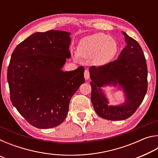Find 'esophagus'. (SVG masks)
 Listing matches in <instances>:
<instances>
[{
	"mask_svg": "<svg viewBox=\"0 0 158 158\" xmlns=\"http://www.w3.org/2000/svg\"><path fill=\"white\" fill-rule=\"evenodd\" d=\"M84 78L85 80H88L90 78L89 71L87 70V69H85V70L84 71Z\"/></svg>",
	"mask_w": 158,
	"mask_h": 158,
	"instance_id": "34e87169",
	"label": "esophagus"
}]
</instances>
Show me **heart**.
<instances>
[{"label": "heart", "mask_w": 158, "mask_h": 158, "mask_svg": "<svg viewBox=\"0 0 158 158\" xmlns=\"http://www.w3.org/2000/svg\"><path fill=\"white\" fill-rule=\"evenodd\" d=\"M118 52V44L110 36L104 33H96L83 39L78 47V52L74 55L75 59L79 56L93 58L98 63H109L115 57Z\"/></svg>", "instance_id": "1"}]
</instances>
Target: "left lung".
Here are the masks:
<instances>
[{
  "label": "left lung",
  "instance_id": "8db88e82",
  "mask_svg": "<svg viewBox=\"0 0 158 158\" xmlns=\"http://www.w3.org/2000/svg\"><path fill=\"white\" fill-rule=\"evenodd\" d=\"M126 46L118 59L105 65L89 68L91 102L96 113L104 119L123 121L135 113L143 100L148 87V69L142 49L124 33ZM116 87L124 93V102L110 106L103 88Z\"/></svg>",
  "mask_w": 158,
  "mask_h": 158
}]
</instances>
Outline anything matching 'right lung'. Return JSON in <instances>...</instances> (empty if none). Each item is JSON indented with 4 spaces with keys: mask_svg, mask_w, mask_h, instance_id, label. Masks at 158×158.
Returning a JSON list of instances; mask_svg holds the SVG:
<instances>
[{
    "mask_svg": "<svg viewBox=\"0 0 158 158\" xmlns=\"http://www.w3.org/2000/svg\"><path fill=\"white\" fill-rule=\"evenodd\" d=\"M71 33L37 32L18 44L7 69L10 100L29 123L49 129L62 123L73 95L85 82L84 68H62L70 58Z\"/></svg>",
    "mask_w": 158,
    "mask_h": 158,
    "instance_id": "1",
    "label": "right lung"
}]
</instances>
